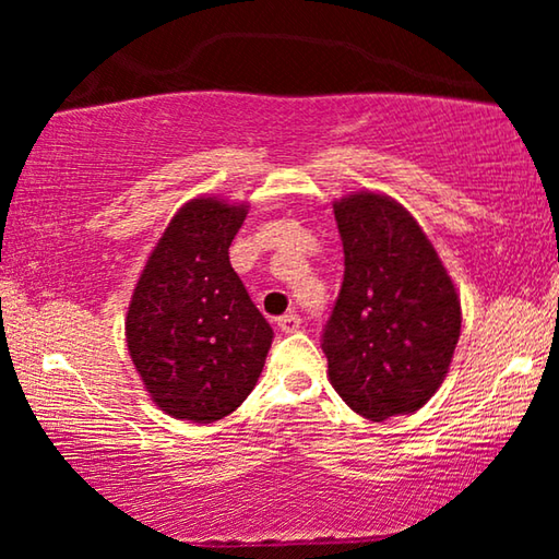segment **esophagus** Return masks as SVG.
Listing matches in <instances>:
<instances>
[{"label": "esophagus", "mask_w": 559, "mask_h": 559, "mask_svg": "<svg viewBox=\"0 0 559 559\" xmlns=\"http://www.w3.org/2000/svg\"><path fill=\"white\" fill-rule=\"evenodd\" d=\"M278 328L283 330V333H296V330L300 328V316L296 313H286L278 318Z\"/></svg>", "instance_id": "34e87169"}]
</instances>
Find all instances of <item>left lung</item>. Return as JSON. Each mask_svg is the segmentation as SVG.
<instances>
[{"instance_id": "left-lung-1", "label": "left lung", "mask_w": 559, "mask_h": 559, "mask_svg": "<svg viewBox=\"0 0 559 559\" xmlns=\"http://www.w3.org/2000/svg\"><path fill=\"white\" fill-rule=\"evenodd\" d=\"M345 276L323 330L328 377L359 416L421 409L449 372L461 300L419 222L392 197L335 202Z\"/></svg>"}]
</instances>
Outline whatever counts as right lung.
Masks as SVG:
<instances>
[{
  "instance_id": "add662e5",
  "label": "right lung",
  "mask_w": 559,
  "mask_h": 559,
  "mask_svg": "<svg viewBox=\"0 0 559 559\" xmlns=\"http://www.w3.org/2000/svg\"><path fill=\"white\" fill-rule=\"evenodd\" d=\"M246 204L197 197L169 219L132 290L126 337L153 402L212 424L259 382L273 330L229 261Z\"/></svg>"
}]
</instances>
